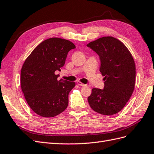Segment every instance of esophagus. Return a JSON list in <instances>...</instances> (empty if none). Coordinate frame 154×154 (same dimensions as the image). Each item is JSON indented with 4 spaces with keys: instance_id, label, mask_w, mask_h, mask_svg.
I'll return each instance as SVG.
<instances>
[{
    "instance_id": "obj_1",
    "label": "esophagus",
    "mask_w": 154,
    "mask_h": 154,
    "mask_svg": "<svg viewBox=\"0 0 154 154\" xmlns=\"http://www.w3.org/2000/svg\"><path fill=\"white\" fill-rule=\"evenodd\" d=\"M77 85H78L79 86H86V85L83 84V83L81 82L80 81H77Z\"/></svg>"
}]
</instances>
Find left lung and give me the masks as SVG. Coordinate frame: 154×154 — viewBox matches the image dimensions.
Here are the masks:
<instances>
[{
  "label": "left lung",
  "mask_w": 154,
  "mask_h": 154,
  "mask_svg": "<svg viewBox=\"0 0 154 154\" xmlns=\"http://www.w3.org/2000/svg\"><path fill=\"white\" fill-rule=\"evenodd\" d=\"M87 46L99 55L100 72L104 76L103 89H92L88 101L95 112L113 115L125 107L134 91V60L124 44L113 37L99 38Z\"/></svg>",
  "instance_id": "8db88e82"
}]
</instances>
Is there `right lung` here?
Wrapping results in <instances>:
<instances>
[{
  "mask_svg": "<svg viewBox=\"0 0 154 154\" xmlns=\"http://www.w3.org/2000/svg\"><path fill=\"white\" fill-rule=\"evenodd\" d=\"M75 48L66 39L50 38L35 48L22 67L20 85L25 99L32 110L44 117L64 112L68 105V94L75 86L57 78L68 52Z\"/></svg>",
  "mask_w": 154,
  "mask_h": 154,
  "instance_id": "obj_1",
  "label": "right lung"
}]
</instances>
